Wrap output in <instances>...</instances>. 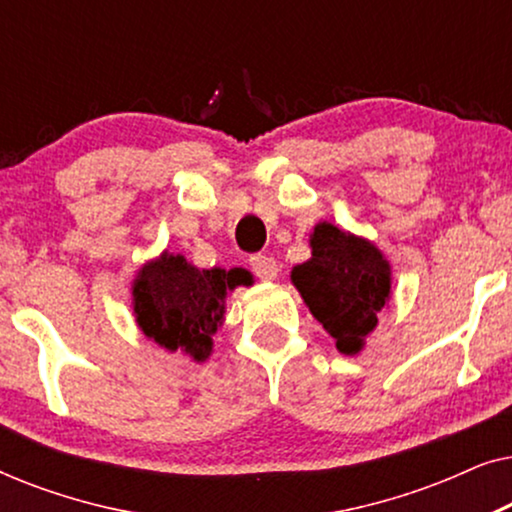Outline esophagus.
I'll return each instance as SVG.
<instances>
[{
	"instance_id": "esophagus-1",
	"label": "esophagus",
	"mask_w": 512,
	"mask_h": 512,
	"mask_svg": "<svg viewBox=\"0 0 512 512\" xmlns=\"http://www.w3.org/2000/svg\"><path fill=\"white\" fill-rule=\"evenodd\" d=\"M249 265L261 282H272V279H277V275H279V265L275 258H270V256H261V254L251 256Z\"/></svg>"
}]
</instances>
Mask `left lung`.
Masks as SVG:
<instances>
[{
	"label": "left lung",
	"instance_id": "left-lung-1",
	"mask_svg": "<svg viewBox=\"0 0 512 512\" xmlns=\"http://www.w3.org/2000/svg\"><path fill=\"white\" fill-rule=\"evenodd\" d=\"M310 249L305 263L293 265L291 284L338 352L359 354L391 300V263L368 237L328 221L312 228Z\"/></svg>",
	"mask_w": 512,
	"mask_h": 512
}]
</instances>
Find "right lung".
I'll return each mask as SVG.
<instances>
[{
	"label": "right lung",
	"mask_w": 512,
	"mask_h": 512,
	"mask_svg": "<svg viewBox=\"0 0 512 512\" xmlns=\"http://www.w3.org/2000/svg\"><path fill=\"white\" fill-rule=\"evenodd\" d=\"M244 268H195L181 254L146 261L132 279V314L146 338L167 352H184L195 363L214 352V335L226 319V300L237 286H251Z\"/></svg>",
	"instance_id": "1"
}]
</instances>
